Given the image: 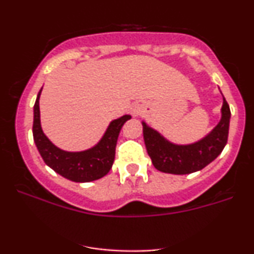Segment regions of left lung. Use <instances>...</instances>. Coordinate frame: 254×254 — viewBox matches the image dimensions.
Instances as JSON below:
<instances>
[{"instance_id": "obj_1", "label": "left lung", "mask_w": 254, "mask_h": 254, "mask_svg": "<svg viewBox=\"0 0 254 254\" xmlns=\"http://www.w3.org/2000/svg\"><path fill=\"white\" fill-rule=\"evenodd\" d=\"M221 111L222 118L216 127L203 139L188 145L171 143L143 122L145 148L154 167L165 173L189 174L202 170L214 161L228 139L230 109L224 98Z\"/></svg>"}]
</instances>
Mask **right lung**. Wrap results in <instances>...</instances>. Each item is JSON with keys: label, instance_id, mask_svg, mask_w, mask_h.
<instances>
[{"label": "right lung", "instance_id": "1", "mask_svg": "<svg viewBox=\"0 0 254 254\" xmlns=\"http://www.w3.org/2000/svg\"><path fill=\"white\" fill-rule=\"evenodd\" d=\"M42 89L38 93L34 104L33 139L44 162L58 174L71 182L88 183L106 176L115 161L119 132L131 116H123L111 122L104 137L95 147L76 153L64 151L51 143L50 139L44 135L40 127L39 97Z\"/></svg>", "mask_w": 254, "mask_h": 254}]
</instances>
